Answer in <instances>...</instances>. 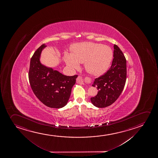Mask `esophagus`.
Masks as SVG:
<instances>
[{
	"instance_id": "34e87169",
	"label": "esophagus",
	"mask_w": 158,
	"mask_h": 158,
	"mask_svg": "<svg viewBox=\"0 0 158 158\" xmlns=\"http://www.w3.org/2000/svg\"><path fill=\"white\" fill-rule=\"evenodd\" d=\"M76 81H77V82L78 83H80V84H83V78H82L81 76H78V77L77 78Z\"/></svg>"
}]
</instances>
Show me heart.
Returning a JSON list of instances; mask_svg holds the SVG:
<instances>
[{
	"label": "heart",
	"mask_w": 158,
	"mask_h": 158,
	"mask_svg": "<svg viewBox=\"0 0 158 158\" xmlns=\"http://www.w3.org/2000/svg\"><path fill=\"white\" fill-rule=\"evenodd\" d=\"M113 59V52L107 46L93 42L75 44L72 53L66 52L64 60L70 69H76L79 63H84L87 72L94 75H101L109 69Z\"/></svg>",
	"instance_id": "heart-1"
}]
</instances>
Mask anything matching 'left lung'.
I'll return each mask as SVG.
<instances>
[{"label": "left lung", "instance_id": "1", "mask_svg": "<svg viewBox=\"0 0 158 158\" xmlns=\"http://www.w3.org/2000/svg\"><path fill=\"white\" fill-rule=\"evenodd\" d=\"M114 59L109 69L96 78L93 86H97V95L91 98L93 105L105 107L111 105L119 97L126 80V60L124 54L114 45Z\"/></svg>", "mask_w": 158, "mask_h": 158}]
</instances>
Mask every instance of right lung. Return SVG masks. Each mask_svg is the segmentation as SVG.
<instances>
[{
	"instance_id": "add662e5",
	"label": "right lung",
	"mask_w": 158,
	"mask_h": 158,
	"mask_svg": "<svg viewBox=\"0 0 158 158\" xmlns=\"http://www.w3.org/2000/svg\"><path fill=\"white\" fill-rule=\"evenodd\" d=\"M46 46L42 44L31 57L29 82L36 97L44 104L48 107L59 109L67 104L77 75L65 76L41 64L39 58L41 51Z\"/></svg>"
}]
</instances>
